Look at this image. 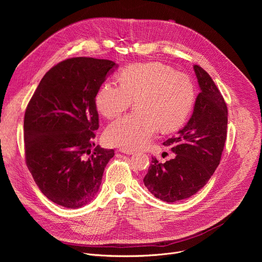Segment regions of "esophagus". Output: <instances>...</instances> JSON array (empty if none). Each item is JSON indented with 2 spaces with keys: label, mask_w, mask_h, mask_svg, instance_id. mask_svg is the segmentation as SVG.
Wrapping results in <instances>:
<instances>
[{
  "label": "esophagus",
  "mask_w": 262,
  "mask_h": 262,
  "mask_svg": "<svg viewBox=\"0 0 262 262\" xmlns=\"http://www.w3.org/2000/svg\"><path fill=\"white\" fill-rule=\"evenodd\" d=\"M119 150H120V152L125 154V155H134V154H136V151L133 150V149H127V148H120Z\"/></svg>",
  "instance_id": "1"
}]
</instances>
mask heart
<instances>
[{"mask_svg": "<svg viewBox=\"0 0 262 262\" xmlns=\"http://www.w3.org/2000/svg\"><path fill=\"white\" fill-rule=\"evenodd\" d=\"M119 85L105 82L96 92L99 113L113 119L135 102L136 111L112 122L104 132L107 144L127 149L147 146L159 133L179 127L189 116L195 87L184 73L159 62L135 63L118 73Z\"/></svg>", "mask_w": 262, "mask_h": 262, "instance_id": "1", "label": "heart"}]
</instances>
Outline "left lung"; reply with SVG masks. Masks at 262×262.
Instances as JSON below:
<instances>
[{"instance_id":"8db88e82","label":"left lung","mask_w":262,"mask_h":262,"mask_svg":"<svg viewBox=\"0 0 262 262\" xmlns=\"http://www.w3.org/2000/svg\"><path fill=\"white\" fill-rule=\"evenodd\" d=\"M200 93L193 114L177 135L163 144L175 158L162 164L152 159L143 181L155 197L172 203L190 198L207 183L220 164L227 135L228 111L209 74L193 66Z\"/></svg>"}]
</instances>
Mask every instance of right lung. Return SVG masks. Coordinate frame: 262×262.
I'll list each match as a JSON object with an SVG mask.
<instances>
[{
    "mask_svg": "<svg viewBox=\"0 0 262 262\" xmlns=\"http://www.w3.org/2000/svg\"><path fill=\"white\" fill-rule=\"evenodd\" d=\"M113 61L71 58L51 68L25 113L26 162L34 181L54 203L80 208L98 193L113 149L96 146L95 95Z\"/></svg>",
    "mask_w": 262,
    "mask_h": 262,
    "instance_id": "obj_1",
    "label": "right lung"
}]
</instances>
